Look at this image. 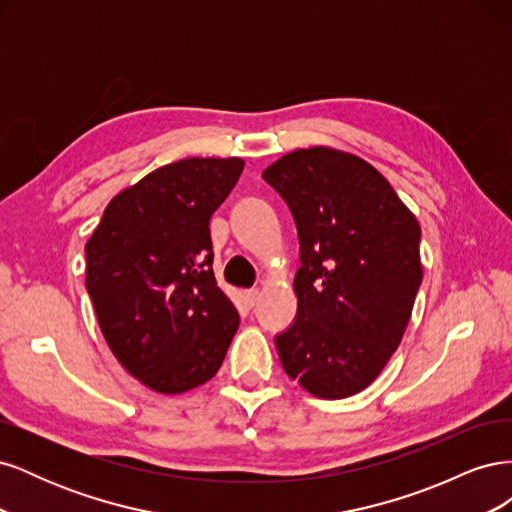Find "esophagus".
Returning a JSON list of instances; mask_svg holds the SVG:
<instances>
[{
  "instance_id": "34e87169",
  "label": "esophagus",
  "mask_w": 512,
  "mask_h": 512,
  "mask_svg": "<svg viewBox=\"0 0 512 512\" xmlns=\"http://www.w3.org/2000/svg\"><path fill=\"white\" fill-rule=\"evenodd\" d=\"M258 297H260V292H258L256 288L243 290V301H245V305H247V307H254V305H256V301H258Z\"/></svg>"
}]
</instances>
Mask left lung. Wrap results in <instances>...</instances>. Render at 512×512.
<instances>
[{
  "mask_svg": "<svg viewBox=\"0 0 512 512\" xmlns=\"http://www.w3.org/2000/svg\"><path fill=\"white\" fill-rule=\"evenodd\" d=\"M299 235L297 316L275 335L286 374L322 399L378 378L423 282L421 228L391 183L327 147L292 151L262 173Z\"/></svg>",
  "mask_w": 512,
  "mask_h": 512,
  "instance_id": "obj_1",
  "label": "left lung"
}]
</instances>
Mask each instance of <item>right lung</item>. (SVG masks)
<instances>
[{
  "instance_id": "add662e5",
  "label": "right lung",
  "mask_w": 512,
  "mask_h": 512,
  "mask_svg": "<svg viewBox=\"0 0 512 512\" xmlns=\"http://www.w3.org/2000/svg\"><path fill=\"white\" fill-rule=\"evenodd\" d=\"M241 170L239 158L153 170L108 203L85 245L87 292L106 344L158 393L211 380L239 329L213 275L209 220Z\"/></svg>"
}]
</instances>
